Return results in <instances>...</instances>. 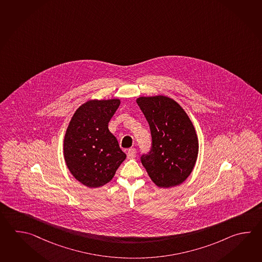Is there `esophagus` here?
<instances>
[{"label":"esophagus","mask_w":262,"mask_h":262,"mask_svg":"<svg viewBox=\"0 0 262 262\" xmlns=\"http://www.w3.org/2000/svg\"><path fill=\"white\" fill-rule=\"evenodd\" d=\"M127 156H128V159H134L136 156V149L135 148H129L127 152Z\"/></svg>","instance_id":"1"}]
</instances>
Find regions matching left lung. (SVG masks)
<instances>
[{"mask_svg":"<svg viewBox=\"0 0 262 262\" xmlns=\"http://www.w3.org/2000/svg\"><path fill=\"white\" fill-rule=\"evenodd\" d=\"M137 103L149 124L151 149L141 161L158 187L178 186L191 173L199 143L187 113L165 96L140 97Z\"/></svg>","mask_w":262,"mask_h":262,"instance_id":"obj_1","label":"left lung"}]
</instances>
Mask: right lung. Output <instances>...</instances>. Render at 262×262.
<instances>
[{"instance_id": "obj_1", "label": "right lung", "mask_w": 262, "mask_h": 262, "mask_svg": "<svg viewBox=\"0 0 262 262\" xmlns=\"http://www.w3.org/2000/svg\"><path fill=\"white\" fill-rule=\"evenodd\" d=\"M120 104L118 99L89 101L75 111L64 137L66 165L76 180L89 187L112 180L126 159L108 123Z\"/></svg>"}]
</instances>
